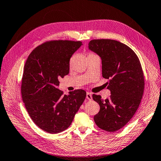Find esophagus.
I'll use <instances>...</instances> for the list:
<instances>
[{
	"label": "esophagus",
	"instance_id": "obj_1",
	"mask_svg": "<svg viewBox=\"0 0 161 161\" xmlns=\"http://www.w3.org/2000/svg\"><path fill=\"white\" fill-rule=\"evenodd\" d=\"M86 98L89 100H92V95H91V93H89V92L86 93Z\"/></svg>",
	"mask_w": 161,
	"mask_h": 161
}]
</instances>
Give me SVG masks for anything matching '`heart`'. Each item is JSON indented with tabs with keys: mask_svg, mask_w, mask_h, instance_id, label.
I'll return each instance as SVG.
<instances>
[{
	"mask_svg": "<svg viewBox=\"0 0 161 161\" xmlns=\"http://www.w3.org/2000/svg\"><path fill=\"white\" fill-rule=\"evenodd\" d=\"M91 54H93V53H89V55H91Z\"/></svg>",
	"mask_w": 161,
	"mask_h": 161,
	"instance_id": "heart-1",
	"label": "heart"
}]
</instances>
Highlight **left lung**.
<instances>
[{"mask_svg":"<svg viewBox=\"0 0 161 161\" xmlns=\"http://www.w3.org/2000/svg\"><path fill=\"white\" fill-rule=\"evenodd\" d=\"M89 48L101 58L103 77L109 80L106 84L111 91L105 100L93 95L100 108L94 121L104 130L115 132L127 124L139 108L144 89L142 68L133 50L119 41L92 40Z\"/></svg>","mask_w":161,"mask_h":161,"instance_id":"obj_1","label":"left lung"}]
</instances>
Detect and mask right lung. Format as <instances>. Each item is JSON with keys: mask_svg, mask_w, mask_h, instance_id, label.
Masks as SVG:
<instances>
[{"mask_svg": "<svg viewBox=\"0 0 161 161\" xmlns=\"http://www.w3.org/2000/svg\"><path fill=\"white\" fill-rule=\"evenodd\" d=\"M80 41L53 40L37 46L24 65L21 96L30 117L49 133L66 130L84 103L86 91L77 89L64 95L58 89L59 80L70 70V59Z\"/></svg>", "mask_w": 161, "mask_h": 161, "instance_id": "obj_1", "label": "right lung"}]
</instances>
